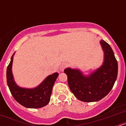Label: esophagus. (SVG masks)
Instances as JSON below:
<instances>
[{
  "mask_svg": "<svg viewBox=\"0 0 126 126\" xmlns=\"http://www.w3.org/2000/svg\"><path fill=\"white\" fill-rule=\"evenodd\" d=\"M67 66V64L66 62L62 63V64L61 65V66H60V71H63L64 69H65Z\"/></svg>",
  "mask_w": 126,
  "mask_h": 126,
  "instance_id": "1",
  "label": "esophagus"
}]
</instances>
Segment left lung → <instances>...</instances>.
<instances>
[{
  "label": "left lung",
  "instance_id": "left-lung-1",
  "mask_svg": "<svg viewBox=\"0 0 126 126\" xmlns=\"http://www.w3.org/2000/svg\"><path fill=\"white\" fill-rule=\"evenodd\" d=\"M103 51L102 65L88 75L79 69H64L71 92L84 102L100 100L113 88L118 73L117 61L110 46L103 40L100 41Z\"/></svg>",
  "mask_w": 126,
  "mask_h": 126
}]
</instances>
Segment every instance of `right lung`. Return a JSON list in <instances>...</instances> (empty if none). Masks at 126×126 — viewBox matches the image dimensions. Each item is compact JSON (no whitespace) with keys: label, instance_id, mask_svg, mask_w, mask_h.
<instances>
[{"label":"right lung","instance_id":"right-lung-1","mask_svg":"<svg viewBox=\"0 0 126 126\" xmlns=\"http://www.w3.org/2000/svg\"><path fill=\"white\" fill-rule=\"evenodd\" d=\"M14 54L15 52L11 57L6 72L7 83L11 94L19 104L26 108L38 109L45 107L49 103L52 88L59 73H55L48 76L40 84L33 88L20 87L14 81L12 71Z\"/></svg>","mask_w":126,"mask_h":126}]
</instances>
